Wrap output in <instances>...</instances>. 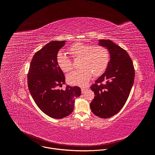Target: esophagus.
Listing matches in <instances>:
<instances>
[{
    "mask_svg": "<svg viewBox=\"0 0 155 155\" xmlns=\"http://www.w3.org/2000/svg\"><path fill=\"white\" fill-rule=\"evenodd\" d=\"M86 90H87V88H84V87L81 88V93H84Z\"/></svg>",
    "mask_w": 155,
    "mask_h": 155,
    "instance_id": "esophagus-1",
    "label": "esophagus"
}]
</instances>
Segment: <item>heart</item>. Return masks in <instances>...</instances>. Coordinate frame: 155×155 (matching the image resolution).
<instances>
[{
  "label": "heart",
  "mask_w": 155,
  "mask_h": 155,
  "mask_svg": "<svg viewBox=\"0 0 155 155\" xmlns=\"http://www.w3.org/2000/svg\"><path fill=\"white\" fill-rule=\"evenodd\" d=\"M69 51L74 58H80L78 64L80 69L68 75V81L71 84L84 86L90 81L92 75L98 77L107 68L110 54L108 50L102 45L91 46L77 42L69 48ZM56 62L64 72H69L72 69L71 59L61 51L57 54Z\"/></svg>",
  "instance_id": "heart-1"
}]
</instances>
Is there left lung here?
Returning <instances> with one entry per match:
<instances>
[{
  "label": "left lung",
  "instance_id": "1",
  "mask_svg": "<svg viewBox=\"0 0 155 155\" xmlns=\"http://www.w3.org/2000/svg\"><path fill=\"white\" fill-rule=\"evenodd\" d=\"M99 45L108 50L110 58L105 72L90 87L94 93L90 107L97 117L108 118L125 104L134 84L135 71L129 55L120 46L110 40H99Z\"/></svg>",
  "mask_w": 155,
  "mask_h": 155
}]
</instances>
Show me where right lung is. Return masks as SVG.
Wrapping results in <instances>:
<instances>
[{"label": "right lung", "mask_w": 155, "mask_h": 155, "mask_svg": "<svg viewBox=\"0 0 155 155\" xmlns=\"http://www.w3.org/2000/svg\"><path fill=\"white\" fill-rule=\"evenodd\" d=\"M65 42L51 41L36 52L28 74V88L34 102L44 114L56 119L69 115L74 108L75 98L81 95L78 86L59 88L65 81L56 56Z\"/></svg>", "instance_id": "add662e5"}]
</instances>
